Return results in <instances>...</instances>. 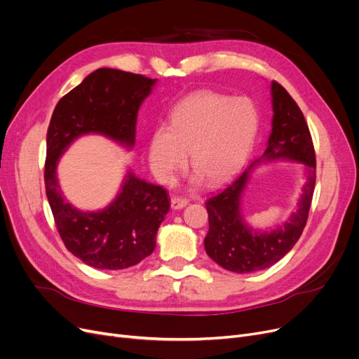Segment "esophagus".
<instances>
[{"label": "esophagus", "instance_id": "obj_1", "mask_svg": "<svg viewBox=\"0 0 359 359\" xmlns=\"http://www.w3.org/2000/svg\"><path fill=\"white\" fill-rule=\"evenodd\" d=\"M188 204H189V201L186 198H180V196L171 198V208H173V210H182Z\"/></svg>", "mask_w": 359, "mask_h": 359}]
</instances>
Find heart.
Masks as SVG:
<instances>
[{
	"label": "heart",
	"instance_id": "1",
	"mask_svg": "<svg viewBox=\"0 0 359 359\" xmlns=\"http://www.w3.org/2000/svg\"><path fill=\"white\" fill-rule=\"evenodd\" d=\"M257 129V111L248 100L195 92L175 107L168 128L160 126L152 133L151 168L160 182L170 183L188 152L189 167L201 180L222 183L246 161Z\"/></svg>",
	"mask_w": 359,
	"mask_h": 359
}]
</instances>
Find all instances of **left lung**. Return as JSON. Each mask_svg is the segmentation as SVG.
<instances>
[{
  "mask_svg": "<svg viewBox=\"0 0 359 359\" xmlns=\"http://www.w3.org/2000/svg\"><path fill=\"white\" fill-rule=\"evenodd\" d=\"M273 130L267 149L217 195L207 199L210 230L205 236V251L212 261L233 273L264 270L282 259L298 242L305 229L316 188V151L308 124L298 104L276 81L271 83ZM289 158L304 162L309 179L300 207L283 227L269 233L252 232L243 224L240 195L250 170L261 159Z\"/></svg>",
  "mask_w": 359,
  "mask_h": 359,
  "instance_id": "1",
  "label": "left lung"
}]
</instances>
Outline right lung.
<instances>
[{
  "label": "right lung",
  "instance_id": "right-lung-1",
  "mask_svg": "<svg viewBox=\"0 0 359 359\" xmlns=\"http://www.w3.org/2000/svg\"><path fill=\"white\" fill-rule=\"evenodd\" d=\"M155 79L117 69H98L58 101L46 132L45 191L61 241L90 267L121 270L152 254L155 235L170 210L163 186L124 180L120 195L100 212H82L63 198L55 167L60 155L83 133H102L132 147L137 110Z\"/></svg>",
  "mask_w": 359,
  "mask_h": 359
}]
</instances>
